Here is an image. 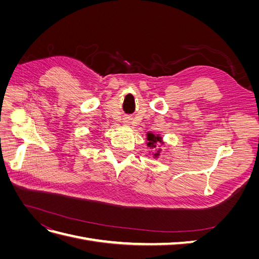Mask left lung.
<instances>
[{"mask_svg":"<svg viewBox=\"0 0 259 259\" xmlns=\"http://www.w3.org/2000/svg\"><path fill=\"white\" fill-rule=\"evenodd\" d=\"M147 139H148V144L147 145H148V147H150V148H155V144L156 143H162V140H161L162 138L160 136L151 134V133H148ZM159 151H158V153H154V155H159Z\"/></svg>","mask_w":259,"mask_h":259,"instance_id":"obj_1","label":"left lung"}]
</instances>
